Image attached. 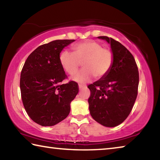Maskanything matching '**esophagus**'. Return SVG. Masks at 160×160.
<instances>
[{"label": "esophagus", "instance_id": "1", "mask_svg": "<svg viewBox=\"0 0 160 160\" xmlns=\"http://www.w3.org/2000/svg\"><path fill=\"white\" fill-rule=\"evenodd\" d=\"M78 87H79V89H80V90H81V89L85 88H86V85H78Z\"/></svg>", "mask_w": 160, "mask_h": 160}]
</instances>
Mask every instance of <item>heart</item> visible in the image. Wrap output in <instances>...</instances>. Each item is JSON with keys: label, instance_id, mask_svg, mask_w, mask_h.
Listing matches in <instances>:
<instances>
[{"label": "heart", "instance_id": "b5f03b06", "mask_svg": "<svg viewBox=\"0 0 160 160\" xmlns=\"http://www.w3.org/2000/svg\"><path fill=\"white\" fill-rule=\"evenodd\" d=\"M73 52L62 51L59 55L61 67L68 74L74 75L82 62L84 68L72 77L77 82L85 83L95 76L101 78L105 76L113 62V54L110 49L103 48L101 44L93 40H88L72 47Z\"/></svg>", "mask_w": 160, "mask_h": 160}]
</instances>
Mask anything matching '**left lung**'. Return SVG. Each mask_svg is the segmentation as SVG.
<instances>
[{"instance_id": "8db88e82", "label": "left lung", "mask_w": 160, "mask_h": 160, "mask_svg": "<svg viewBox=\"0 0 160 160\" xmlns=\"http://www.w3.org/2000/svg\"><path fill=\"white\" fill-rule=\"evenodd\" d=\"M97 38L110 44L113 62L105 76L88 86L91 92L89 109L97 122L115 127L126 120L133 107L139 84L138 69L131 53L120 42L105 36Z\"/></svg>"}]
</instances>
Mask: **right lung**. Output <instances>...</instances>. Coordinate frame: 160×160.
Segmentation results:
<instances>
[{"label": "right lung", "instance_id": "1", "mask_svg": "<svg viewBox=\"0 0 160 160\" xmlns=\"http://www.w3.org/2000/svg\"><path fill=\"white\" fill-rule=\"evenodd\" d=\"M74 39L55 40L39 46L27 58L20 75L24 107L32 121L52 126L68 116L79 91L74 81L61 84L66 75L59 62L63 48Z\"/></svg>", "mask_w": 160, "mask_h": 160}]
</instances>
